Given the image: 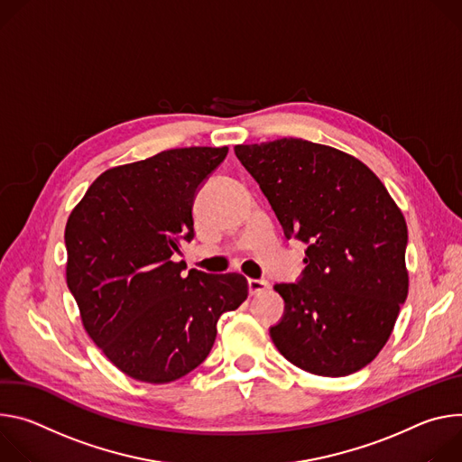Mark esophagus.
<instances>
[{"instance_id": "34e87169", "label": "esophagus", "mask_w": 462, "mask_h": 462, "mask_svg": "<svg viewBox=\"0 0 462 462\" xmlns=\"http://www.w3.org/2000/svg\"><path fill=\"white\" fill-rule=\"evenodd\" d=\"M268 281L264 279H247V288H249V293L251 295H257V293H263L268 290Z\"/></svg>"}]
</instances>
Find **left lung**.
Instances as JSON below:
<instances>
[{
  "label": "left lung",
  "instance_id": "left-lung-1",
  "mask_svg": "<svg viewBox=\"0 0 462 462\" xmlns=\"http://www.w3.org/2000/svg\"><path fill=\"white\" fill-rule=\"evenodd\" d=\"M284 236L304 242L297 282L277 284L279 352L319 376H346L387 343L407 297V226L378 176L332 146L284 137L236 144Z\"/></svg>",
  "mask_w": 462,
  "mask_h": 462
}]
</instances>
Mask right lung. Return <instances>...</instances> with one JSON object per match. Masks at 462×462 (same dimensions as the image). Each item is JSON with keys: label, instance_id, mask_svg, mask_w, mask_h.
I'll return each instance as SVG.
<instances>
[{"label": "right lung", "instance_id": "obj_1", "mask_svg": "<svg viewBox=\"0 0 462 462\" xmlns=\"http://www.w3.org/2000/svg\"><path fill=\"white\" fill-rule=\"evenodd\" d=\"M227 146L172 148L102 172L66 226L68 288L86 332L134 380L169 383L209 356L224 312L247 297L240 273L174 263L194 238L196 192Z\"/></svg>", "mask_w": 462, "mask_h": 462}]
</instances>
